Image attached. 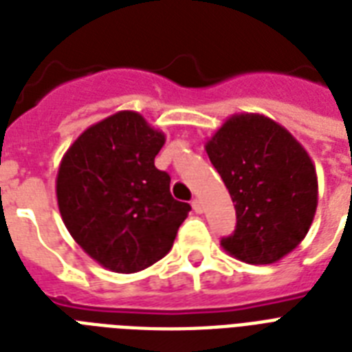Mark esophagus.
<instances>
[{"instance_id":"34e87169","label":"esophagus","mask_w":352,"mask_h":352,"mask_svg":"<svg viewBox=\"0 0 352 352\" xmlns=\"http://www.w3.org/2000/svg\"><path fill=\"white\" fill-rule=\"evenodd\" d=\"M192 206H193V210L197 212V214H203L204 204H203V201H201V199H193V201H192Z\"/></svg>"}]
</instances>
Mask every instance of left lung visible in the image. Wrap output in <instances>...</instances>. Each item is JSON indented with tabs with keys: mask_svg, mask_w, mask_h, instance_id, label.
<instances>
[{
	"mask_svg": "<svg viewBox=\"0 0 352 352\" xmlns=\"http://www.w3.org/2000/svg\"><path fill=\"white\" fill-rule=\"evenodd\" d=\"M234 203L237 225L221 246L252 265H270L305 239L318 206L316 168L281 124L237 113L204 146Z\"/></svg>",
	"mask_w": 352,
	"mask_h": 352,
	"instance_id": "obj_1",
	"label": "left lung"
}]
</instances>
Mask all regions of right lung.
<instances>
[{
    "instance_id": "obj_1",
    "label": "right lung",
    "mask_w": 352,
    "mask_h": 352,
    "mask_svg": "<svg viewBox=\"0 0 352 352\" xmlns=\"http://www.w3.org/2000/svg\"><path fill=\"white\" fill-rule=\"evenodd\" d=\"M164 142L140 113L118 111L87 127L62 157L63 225L111 272H138L162 259L192 210L171 197L170 175L155 168Z\"/></svg>"
}]
</instances>
